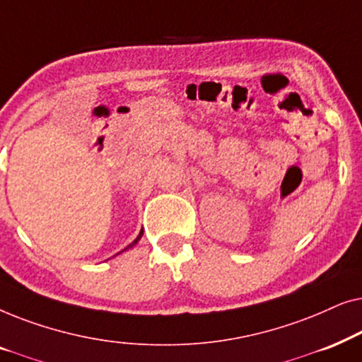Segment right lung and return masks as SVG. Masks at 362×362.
Instances as JSON below:
<instances>
[{
    "label": "right lung",
    "mask_w": 362,
    "mask_h": 362,
    "mask_svg": "<svg viewBox=\"0 0 362 362\" xmlns=\"http://www.w3.org/2000/svg\"><path fill=\"white\" fill-rule=\"evenodd\" d=\"M141 235H143V230H140V234H138V237H136V239H135V240H133L130 245H128V247H125V249H123V250H128V249H132V247H135V245L138 244V240H140V239H141ZM123 250H122V252H123ZM122 252H118V254H122ZM118 254H117V255H118Z\"/></svg>",
    "instance_id": "obj_1"
}]
</instances>
